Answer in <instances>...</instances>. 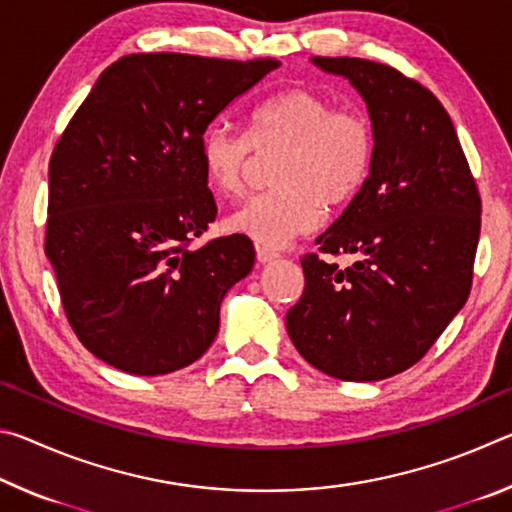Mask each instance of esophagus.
<instances>
[{
	"label": "esophagus",
	"instance_id": "34e87169",
	"mask_svg": "<svg viewBox=\"0 0 512 512\" xmlns=\"http://www.w3.org/2000/svg\"><path fill=\"white\" fill-rule=\"evenodd\" d=\"M255 253H257V262L259 264H266V262H273V259H277L280 255L275 253L273 248H266V246H257L255 248Z\"/></svg>",
	"mask_w": 512,
	"mask_h": 512
}]
</instances>
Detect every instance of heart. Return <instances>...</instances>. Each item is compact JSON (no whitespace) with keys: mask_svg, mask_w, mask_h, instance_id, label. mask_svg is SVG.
Here are the masks:
<instances>
[{"mask_svg":"<svg viewBox=\"0 0 512 512\" xmlns=\"http://www.w3.org/2000/svg\"><path fill=\"white\" fill-rule=\"evenodd\" d=\"M268 192L230 216V230L257 244L284 246L314 230L327 210H343L368 185L377 155L372 121L357 108L302 85L271 94L250 110L248 131L214 124L198 142L205 183L223 198L244 194L255 155H275Z\"/></svg>","mask_w":512,"mask_h":512,"instance_id":"heart-1","label":"heart"}]
</instances>
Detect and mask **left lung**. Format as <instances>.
Listing matches in <instances>:
<instances>
[{"label": "left lung", "mask_w": 512, "mask_h": 512, "mask_svg": "<svg viewBox=\"0 0 512 512\" xmlns=\"http://www.w3.org/2000/svg\"><path fill=\"white\" fill-rule=\"evenodd\" d=\"M368 103L377 155L368 185L316 239L341 268L300 259L305 291L287 311L296 350L343 381L393 377L429 352L472 289L481 196L452 119L433 92L366 58L314 56Z\"/></svg>", "instance_id": "left-lung-1"}]
</instances>
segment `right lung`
I'll return each instance as SVG.
<instances>
[{
	"mask_svg": "<svg viewBox=\"0 0 512 512\" xmlns=\"http://www.w3.org/2000/svg\"><path fill=\"white\" fill-rule=\"evenodd\" d=\"M277 67L131 54L69 119L49 160L45 253L74 334L108 366L167 375L212 345L221 300L255 248L246 235L192 246L216 219L198 142Z\"/></svg>",
	"mask_w": 512,
	"mask_h": 512,
	"instance_id": "add662e5",
	"label": "right lung"
}]
</instances>
